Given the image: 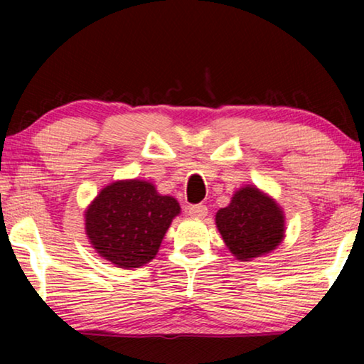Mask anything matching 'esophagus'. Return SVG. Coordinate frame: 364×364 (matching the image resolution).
Returning a JSON list of instances; mask_svg holds the SVG:
<instances>
[{
    "mask_svg": "<svg viewBox=\"0 0 364 364\" xmlns=\"http://www.w3.org/2000/svg\"><path fill=\"white\" fill-rule=\"evenodd\" d=\"M207 213H208L207 207L202 205V204L188 207V215H189L191 218H205Z\"/></svg>",
    "mask_w": 364,
    "mask_h": 364,
    "instance_id": "34e87169",
    "label": "esophagus"
}]
</instances>
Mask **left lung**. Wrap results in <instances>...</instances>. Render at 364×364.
<instances>
[{
	"mask_svg": "<svg viewBox=\"0 0 364 364\" xmlns=\"http://www.w3.org/2000/svg\"><path fill=\"white\" fill-rule=\"evenodd\" d=\"M215 223L226 247L239 262L269 254L286 237V217L281 205L254 184L237 189L230 205L215 215Z\"/></svg>",
	"mask_w": 364,
	"mask_h": 364,
	"instance_id": "left-lung-1",
	"label": "left lung"
}]
</instances>
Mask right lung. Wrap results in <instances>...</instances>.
I'll use <instances>...</instances> for the list:
<instances>
[{"label":"right lung","instance_id":"right-lung-1","mask_svg":"<svg viewBox=\"0 0 364 364\" xmlns=\"http://www.w3.org/2000/svg\"><path fill=\"white\" fill-rule=\"evenodd\" d=\"M181 207L144 180H119L104 186L85 210V232L104 260L139 268L157 255Z\"/></svg>","mask_w":364,"mask_h":364}]
</instances>
